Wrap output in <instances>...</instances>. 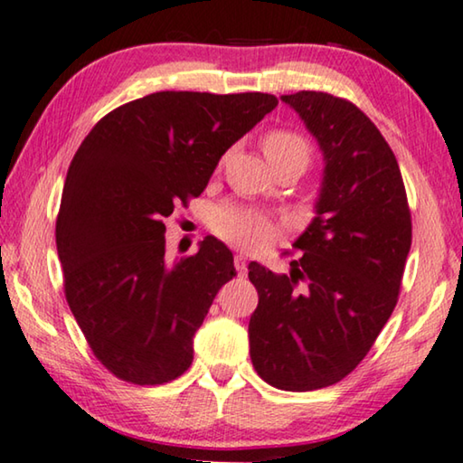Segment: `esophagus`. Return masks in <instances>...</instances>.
Wrapping results in <instances>:
<instances>
[{
    "label": "esophagus",
    "mask_w": 463,
    "mask_h": 463,
    "mask_svg": "<svg viewBox=\"0 0 463 463\" xmlns=\"http://www.w3.org/2000/svg\"><path fill=\"white\" fill-rule=\"evenodd\" d=\"M233 267H236V271H238V276H240V278H244V276H246V271H248V263H246V257H244V254H236V257H233Z\"/></svg>",
    "instance_id": "obj_1"
}]
</instances>
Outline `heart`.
I'll return each instance as SVG.
<instances>
[{
	"label": "heart",
	"mask_w": 463,
	"mask_h": 463,
	"mask_svg": "<svg viewBox=\"0 0 463 463\" xmlns=\"http://www.w3.org/2000/svg\"><path fill=\"white\" fill-rule=\"evenodd\" d=\"M260 148L273 169L298 166L307 169L311 163V142L294 129H269L260 137ZM209 225L215 236L244 250H252L273 242L279 236V223L269 213L242 203H223L211 213Z\"/></svg>",
	"instance_id": "b5f03b06"
}]
</instances>
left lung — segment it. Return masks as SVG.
Returning a JSON list of instances; mask_svg holds the SVG:
<instances>
[{"label": "left lung", "mask_w": 463, "mask_h": 463, "mask_svg": "<svg viewBox=\"0 0 463 463\" xmlns=\"http://www.w3.org/2000/svg\"><path fill=\"white\" fill-rule=\"evenodd\" d=\"M281 99L317 137L326 175L290 273L248 265L259 292L248 336L267 384L305 392L348 376L376 343L399 300L411 211L397 158L365 112L326 91Z\"/></svg>", "instance_id": "8db88e82"}]
</instances>
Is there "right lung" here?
<instances>
[{
    "instance_id": "right-lung-1",
    "label": "right lung",
    "mask_w": 463,
    "mask_h": 463,
    "mask_svg": "<svg viewBox=\"0 0 463 463\" xmlns=\"http://www.w3.org/2000/svg\"><path fill=\"white\" fill-rule=\"evenodd\" d=\"M278 106L271 93L158 91L87 133L56 219L64 297L96 359L139 386L182 376L233 254L217 238L165 263V217L198 198L232 144Z\"/></svg>"
}]
</instances>
